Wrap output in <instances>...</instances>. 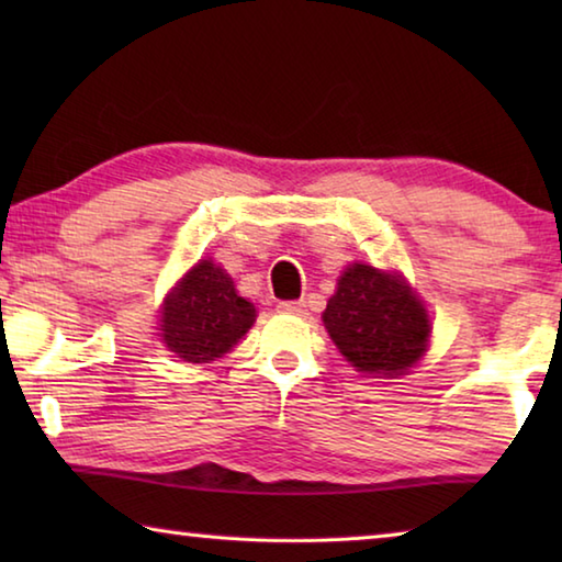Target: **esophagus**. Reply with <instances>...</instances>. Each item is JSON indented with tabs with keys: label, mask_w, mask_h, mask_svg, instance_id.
Instances as JSON below:
<instances>
[{
	"label": "esophagus",
	"mask_w": 562,
	"mask_h": 562,
	"mask_svg": "<svg viewBox=\"0 0 562 562\" xmlns=\"http://www.w3.org/2000/svg\"><path fill=\"white\" fill-rule=\"evenodd\" d=\"M280 312H288V315H307V302L304 300H292V302H280Z\"/></svg>",
	"instance_id": "34e87169"
}]
</instances>
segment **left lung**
I'll return each mask as SVG.
<instances>
[{
  "label": "left lung",
  "mask_w": 562,
  "mask_h": 562,
  "mask_svg": "<svg viewBox=\"0 0 562 562\" xmlns=\"http://www.w3.org/2000/svg\"><path fill=\"white\" fill-rule=\"evenodd\" d=\"M322 317L341 355L364 374H404L431 335L429 315L402 278L359 262L341 274Z\"/></svg>",
  "instance_id": "1"
}]
</instances>
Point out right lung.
I'll return each mask as SVG.
<instances>
[{
	"mask_svg": "<svg viewBox=\"0 0 562 562\" xmlns=\"http://www.w3.org/2000/svg\"><path fill=\"white\" fill-rule=\"evenodd\" d=\"M255 322L252 302L235 292L227 272L201 260L168 294L160 337L183 361H211L237 345Z\"/></svg>",
	"mask_w": 562,
	"mask_h": 562,
	"instance_id": "1",
	"label": "right lung"
}]
</instances>
